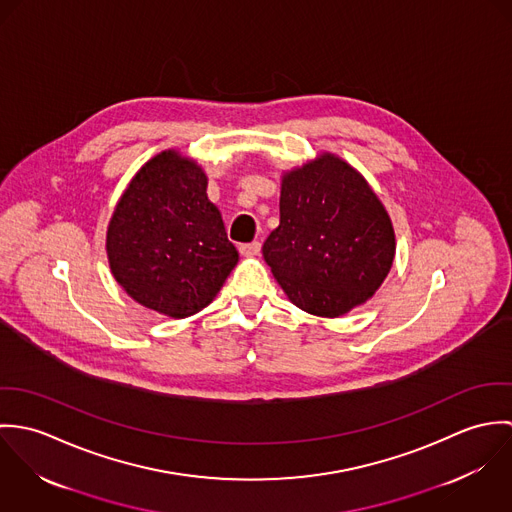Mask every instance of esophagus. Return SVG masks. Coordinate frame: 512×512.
Here are the masks:
<instances>
[{
    "label": "esophagus",
    "instance_id": "esophagus-1",
    "mask_svg": "<svg viewBox=\"0 0 512 512\" xmlns=\"http://www.w3.org/2000/svg\"><path fill=\"white\" fill-rule=\"evenodd\" d=\"M260 248H262V244L260 242H248V244H240L238 246V250H240V254L242 256H258L260 254Z\"/></svg>",
    "mask_w": 512,
    "mask_h": 512
}]
</instances>
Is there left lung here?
Returning <instances> with one entry per match:
<instances>
[{
    "instance_id": "1",
    "label": "left lung",
    "mask_w": 512,
    "mask_h": 512,
    "mask_svg": "<svg viewBox=\"0 0 512 512\" xmlns=\"http://www.w3.org/2000/svg\"><path fill=\"white\" fill-rule=\"evenodd\" d=\"M394 228L365 177L325 153L284 175L280 226L262 252L293 303L339 317L380 288L394 260Z\"/></svg>"
}]
</instances>
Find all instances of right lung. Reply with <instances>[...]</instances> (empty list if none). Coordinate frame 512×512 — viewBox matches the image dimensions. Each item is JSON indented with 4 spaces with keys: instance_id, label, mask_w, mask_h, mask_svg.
I'll return each mask as SVG.
<instances>
[{
    "instance_id": "add662e5",
    "label": "right lung",
    "mask_w": 512,
    "mask_h": 512,
    "mask_svg": "<svg viewBox=\"0 0 512 512\" xmlns=\"http://www.w3.org/2000/svg\"><path fill=\"white\" fill-rule=\"evenodd\" d=\"M106 250L130 297L177 319L207 307L238 262L207 199V175L177 151L155 155L132 179L110 220Z\"/></svg>"
}]
</instances>
